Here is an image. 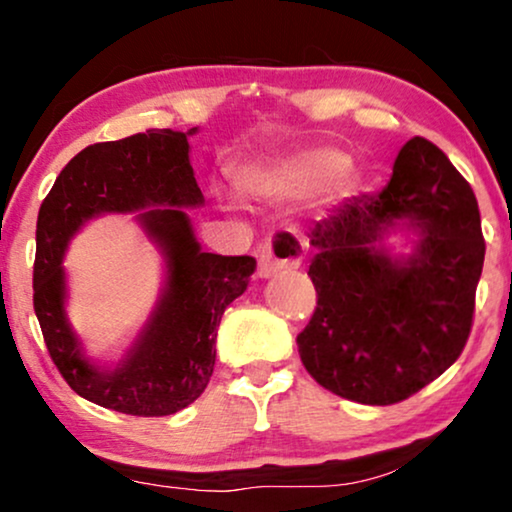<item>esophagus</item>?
I'll return each instance as SVG.
<instances>
[{"label":"esophagus","mask_w":512,"mask_h":512,"mask_svg":"<svg viewBox=\"0 0 512 512\" xmlns=\"http://www.w3.org/2000/svg\"><path fill=\"white\" fill-rule=\"evenodd\" d=\"M298 255H288V252H276L272 243H264L262 245V255H260V262H257V276L260 279H269V276H274L279 269H286V267H295L298 264Z\"/></svg>","instance_id":"esophagus-1"}]
</instances>
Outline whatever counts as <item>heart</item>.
<instances>
[{"label":"heart","mask_w":512,"mask_h":512,"mask_svg":"<svg viewBox=\"0 0 512 512\" xmlns=\"http://www.w3.org/2000/svg\"><path fill=\"white\" fill-rule=\"evenodd\" d=\"M341 164V157L331 150H305L295 155L252 162L233 174V188L243 200L286 202L303 197L322 186L326 176ZM348 186V176L336 181V190Z\"/></svg>","instance_id":"obj_1"}]
</instances>
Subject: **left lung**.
<instances>
[{
    "instance_id": "8db88e82",
    "label": "left lung",
    "mask_w": 512,
    "mask_h": 512,
    "mask_svg": "<svg viewBox=\"0 0 512 512\" xmlns=\"http://www.w3.org/2000/svg\"><path fill=\"white\" fill-rule=\"evenodd\" d=\"M396 220L423 236L408 261L378 248ZM484 252L470 183L434 143L408 140L384 190L355 197L310 233L317 307L298 334L305 369L355 403L415 396L463 353Z\"/></svg>"
}]
</instances>
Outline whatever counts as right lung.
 Returning <instances> with one entry per match:
<instances>
[{
  "label": "right lung",
  "mask_w": 512,
  "mask_h": 512,
  "mask_svg": "<svg viewBox=\"0 0 512 512\" xmlns=\"http://www.w3.org/2000/svg\"><path fill=\"white\" fill-rule=\"evenodd\" d=\"M188 133L150 128L80 150L61 169L40 205L35 231L33 307L49 357L78 396L135 417H164L188 408L214 372L221 315L243 295L255 257L202 252L181 207L202 205L188 159ZM163 245L170 281L151 324L122 365L100 373L79 355L63 315L60 257L83 220L102 211H134Z\"/></svg>",
  "instance_id": "obj_1"
}]
</instances>
